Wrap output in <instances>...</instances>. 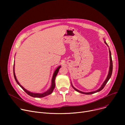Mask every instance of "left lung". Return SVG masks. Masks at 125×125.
I'll use <instances>...</instances> for the list:
<instances>
[{"label": "left lung", "mask_w": 125, "mask_h": 125, "mask_svg": "<svg viewBox=\"0 0 125 125\" xmlns=\"http://www.w3.org/2000/svg\"><path fill=\"white\" fill-rule=\"evenodd\" d=\"M104 42L105 43L108 47V44H107V43L105 41H104ZM109 59H110V66H109V71H108V75L107 76V77L105 79V81L103 82V83H102V84L101 85V87H100V88L99 89H98L96 91H93V92H82V91H81L80 90H78L77 89H76V88H75L73 86V84H72L71 83V86L72 87H73V88L77 92H78L79 93H81L82 94H86V95H90V94H94V93H97V92H99L100 91H101L103 88L104 87H105V86L106 84L108 82V81H109V80L110 79V78L111 76V74H112V73H113V61H112V58H111V52L109 50Z\"/></svg>", "instance_id": "1"}]
</instances>
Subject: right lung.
Instances as JSON below:
<instances>
[{"label": "right lung", "mask_w": 125, "mask_h": 125, "mask_svg": "<svg viewBox=\"0 0 125 125\" xmlns=\"http://www.w3.org/2000/svg\"><path fill=\"white\" fill-rule=\"evenodd\" d=\"M61 66H58L57 69L55 70V71H54L53 75H52V83H51V86L50 88V89L49 90H48L47 91L44 92L42 93H33V92H31L27 90L26 89H25L20 84V83H19V82L18 81L17 79V77L15 75V61H14V77H15V79L17 82V83L19 85L20 87L25 92L27 93L28 95H29V96L33 97H35V98H42L44 97L47 96L51 94L52 93V92L54 91V89L55 87V79H56V77L58 74V73L59 71V70L60 69V68H61Z\"/></svg>", "instance_id": "right-lung-1"}]
</instances>
